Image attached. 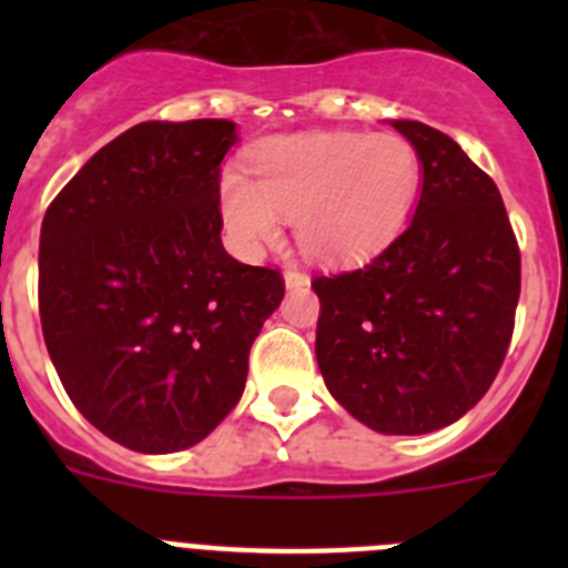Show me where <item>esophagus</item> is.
<instances>
[{
    "instance_id": "1",
    "label": "esophagus",
    "mask_w": 568,
    "mask_h": 568,
    "mask_svg": "<svg viewBox=\"0 0 568 568\" xmlns=\"http://www.w3.org/2000/svg\"><path fill=\"white\" fill-rule=\"evenodd\" d=\"M284 278H287V287H304V284H310L307 273L298 267H287L284 270Z\"/></svg>"
}]
</instances>
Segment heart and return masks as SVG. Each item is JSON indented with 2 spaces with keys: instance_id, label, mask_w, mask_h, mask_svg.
<instances>
[{
  "instance_id": "b5f03b06",
  "label": "heart",
  "mask_w": 568,
  "mask_h": 568,
  "mask_svg": "<svg viewBox=\"0 0 568 568\" xmlns=\"http://www.w3.org/2000/svg\"><path fill=\"white\" fill-rule=\"evenodd\" d=\"M255 182L227 173L224 227L241 250L273 244L281 219L313 258L373 250L400 224L420 182V159L393 133H301L273 139L253 155Z\"/></svg>"
}]
</instances>
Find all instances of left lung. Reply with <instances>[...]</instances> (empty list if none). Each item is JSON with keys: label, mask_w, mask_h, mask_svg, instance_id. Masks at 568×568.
Segmentation results:
<instances>
[{"label": "left lung", "mask_w": 568, "mask_h": 568, "mask_svg": "<svg viewBox=\"0 0 568 568\" xmlns=\"http://www.w3.org/2000/svg\"><path fill=\"white\" fill-rule=\"evenodd\" d=\"M424 168L418 207L361 267L313 278L315 358L375 433L424 435L478 404L515 329L520 250L498 184L440 130L393 122Z\"/></svg>", "instance_id": "8db88e82"}]
</instances>
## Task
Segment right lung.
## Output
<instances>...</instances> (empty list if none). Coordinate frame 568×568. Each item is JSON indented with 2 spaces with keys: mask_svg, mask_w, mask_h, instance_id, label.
Returning a JSON list of instances; mask_svg holds the SVG:
<instances>
[{
  "mask_svg": "<svg viewBox=\"0 0 568 568\" xmlns=\"http://www.w3.org/2000/svg\"><path fill=\"white\" fill-rule=\"evenodd\" d=\"M227 119L142 122L50 202L39 318L64 393L133 453H179L222 424L247 381L281 270L222 244Z\"/></svg>",
  "mask_w": 568,
  "mask_h": 568,
  "instance_id": "obj_1",
  "label": "right lung"
}]
</instances>
